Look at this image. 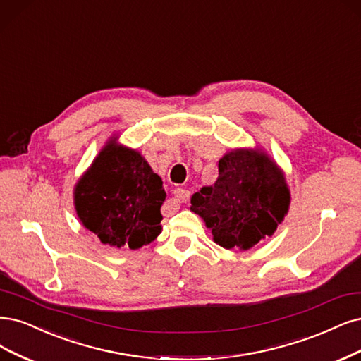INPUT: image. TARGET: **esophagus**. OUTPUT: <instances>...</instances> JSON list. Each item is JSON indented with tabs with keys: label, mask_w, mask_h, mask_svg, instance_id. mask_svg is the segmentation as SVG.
<instances>
[{
	"label": "esophagus",
	"mask_w": 361,
	"mask_h": 361,
	"mask_svg": "<svg viewBox=\"0 0 361 361\" xmlns=\"http://www.w3.org/2000/svg\"><path fill=\"white\" fill-rule=\"evenodd\" d=\"M190 197H191V192L186 190V188H176L175 191H173V203H185V202H188L190 200Z\"/></svg>",
	"instance_id": "esophagus-1"
}]
</instances>
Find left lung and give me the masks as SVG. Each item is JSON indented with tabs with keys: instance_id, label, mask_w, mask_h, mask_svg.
Segmentation results:
<instances>
[{
	"instance_id": "left-lung-1",
	"label": "left lung",
	"mask_w": 361,
	"mask_h": 361,
	"mask_svg": "<svg viewBox=\"0 0 361 361\" xmlns=\"http://www.w3.org/2000/svg\"><path fill=\"white\" fill-rule=\"evenodd\" d=\"M288 206L290 191L278 166L267 155L246 149L224 155L214 186H203L191 197L192 212L227 250H250L271 235Z\"/></svg>"
}]
</instances>
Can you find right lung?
Segmentation results:
<instances>
[{"label":"right lung","instance_id":"add662e5","mask_svg":"<svg viewBox=\"0 0 361 361\" xmlns=\"http://www.w3.org/2000/svg\"><path fill=\"white\" fill-rule=\"evenodd\" d=\"M163 180L143 157L109 142L74 190L83 226L111 247L139 250L161 233Z\"/></svg>","mask_w":361,"mask_h":361}]
</instances>
